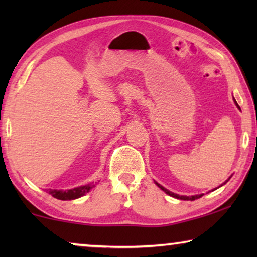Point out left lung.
<instances>
[{"mask_svg":"<svg viewBox=\"0 0 257 257\" xmlns=\"http://www.w3.org/2000/svg\"><path fill=\"white\" fill-rule=\"evenodd\" d=\"M233 102H234V104H236L237 105V107L239 108V110H240V107H239V105H238V103L236 102V99H234V97H233ZM232 176H230L227 180H225L222 185L221 186H219V187H216V188H214V189H212V190H210V191H213V190H215V189H217V188H220V187H222L223 185H225L227 184V182L230 180V178H231ZM155 185L159 187L160 189H162L165 194H168L169 196H171V197H175V198H178V199H182V201H195V199H197V198H199V197H202L204 194H199V195H193V196H184V195H178V194H175V193H172V191H170V190H168L167 188H164L163 186H161L160 184H158V182L155 181Z\"/></svg>","mask_w":257,"mask_h":257,"instance_id":"obj_1","label":"left lung"}]
</instances>
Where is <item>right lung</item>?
I'll list each match as a JSON object with an SVG mask.
<instances>
[{"label": "right lung", "instance_id": "add662e5", "mask_svg": "<svg viewBox=\"0 0 257 257\" xmlns=\"http://www.w3.org/2000/svg\"><path fill=\"white\" fill-rule=\"evenodd\" d=\"M97 184V181H93L90 184H87L84 186L76 187V188L72 189H47V193L52 195L54 198L61 199V201H71V199H77L81 196H85V195L93 189L95 185Z\"/></svg>", "mask_w": 257, "mask_h": 257}]
</instances>
